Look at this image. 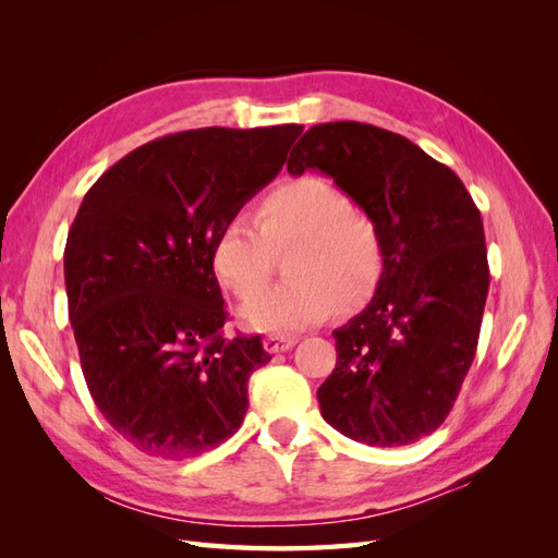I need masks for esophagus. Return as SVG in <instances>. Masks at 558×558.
<instances>
[{
	"instance_id": "esophagus-1",
	"label": "esophagus",
	"mask_w": 558,
	"mask_h": 558,
	"mask_svg": "<svg viewBox=\"0 0 558 558\" xmlns=\"http://www.w3.org/2000/svg\"><path fill=\"white\" fill-rule=\"evenodd\" d=\"M298 340L295 337H283V335H269L263 340V347L267 353H281V351H289Z\"/></svg>"
}]
</instances>
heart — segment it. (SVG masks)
Listing matches in <instances>:
<instances>
[{
  "label": "heart",
  "mask_w": 558,
  "mask_h": 558,
  "mask_svg": "<svg viewBox=\"0 0 558 558\" xmlns=\"http://www.w3.org/2000/svg\"><path fill=\"white\" fill-rule=\"evenodd\" d=\"M260 223L232 214L211 246V267L223 289L250 300L271 268V248L298 243L293 282L274 287L242 310L244 326L298 332L326 320L337 305L351 310L375 291L384 272V242L373 218L324 177L281 183L260 205Z\"/></svg>",
  "instance_id": "obj_1"
}]
</instances>
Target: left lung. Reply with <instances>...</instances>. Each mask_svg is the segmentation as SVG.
<instances>
[{
	"mask_svg": "<svg viewBox=\"0 0 558 558\" xmlns=\"http://www.w3.org/2000/svg\"><path fill=\"white\" fill-rule=\"evenodd\" d=\"M286 170L328 174L384 242L373 300L332 332L320 416L369 447L412 445L442 426L475 359L488 293L480 209L447 165L367 123L310 128Z\"/></svg>",
	"mask_w": 558,
	"mask_h": 558,
	"instance_id": "left-lung-1",
	"label": "left lung"
}]
</instances>
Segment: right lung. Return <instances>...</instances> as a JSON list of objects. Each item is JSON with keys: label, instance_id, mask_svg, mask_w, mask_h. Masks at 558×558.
I'll return each mask as SVG.
<instances>
[{"label": "right lung", "instance_id": "right-lung-1", "mask_svg": "<svg viewBox=\"0 0 558 558\" xmlns=\"http://www.w3.org/2000/svg\"><path fill=\"white\" fill-rule=\"evenodd\" d=\"M302 125L202 128L134 148L83 197L64 246L88 391L134 449L183 461L238 433L260 337H226L211 246L272 181Z\"/></svg>", "mask_w": 558, "mask_h": 558}]
</instances>
